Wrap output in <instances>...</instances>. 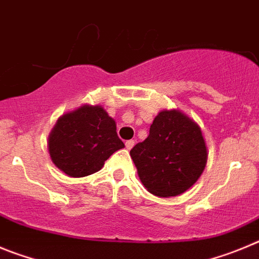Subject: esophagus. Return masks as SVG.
Segmentation results:
<instances>
[{
    "label": "esophagus",
    "mask_w": 259,
    "mask_h": 259,
    "mask_svg": "<svg viewBox=\"0 0 259 259\" xmlns=\"http://www.w3.org/2000/svg\"><path fill=\"white\" fill-rule=\"evenodd\" d=\"M135 144V141H133V139H130V141H126V143H125V146H126L127 150H132L133 147H134Z\"/></svg>",
    "instance_id": "obj_1"
}]
</instances>
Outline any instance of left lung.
<instances>
[{"label":"left lung","instance_id":"8db88e82","mask_svg":"<svg viewBox=\"0 0 259 259\" xmlns=\"http://www.w3.org/2000/svg\"><path fill=\"white\" fill-rule=\"evenodd\" d=\"M141 182L156 196H178L200 178L208 160L201 129L178 109H164L150 135L130 151Z\"/></svg>","mask_w":259,"mask_h":259}]
</instances>
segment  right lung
I'll return each instance as SVG.
<instances>
[{
    "label": "right lung",
    "mask_w": 259,
    "mask_h": 259,
    "mask_svg": "<svg viewBox=\"0 0 259 259\" xmlns=\"http://www.w3.org/2000/svg\"><path fill=\"white\" fill-rule=\"evenodd\" d=\"M48 144L51 161L73 178L101 170L109 156L125 147L115 120L103 107L89 104L59 117Z\"/></svg>",
    "instance_id": "1"
}]
</instances>
